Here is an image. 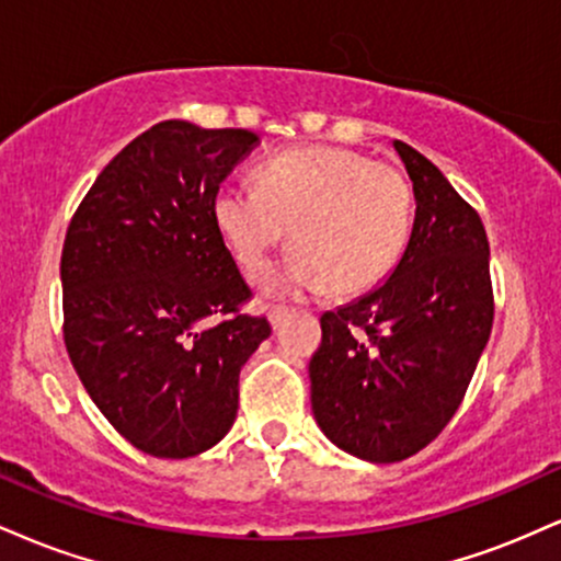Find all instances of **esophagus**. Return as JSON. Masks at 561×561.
Returning <instances> with one entry per match:
<instances>
[{"instance_id":"obj_1","label":"esophagus","mask_w":561,"mask_h":561,"mask_svg":"<svg viewBox=\"0 0 561 561\" xmlns=\"http://www.w3.org/2000/svg\"><path fill=\"white\" fill-rule=\"evenodd\" d=\"M289 313V308H285V306H272L268 308V321H272V327H279V321L285 319Z\"/></svg>"}]
</instances>
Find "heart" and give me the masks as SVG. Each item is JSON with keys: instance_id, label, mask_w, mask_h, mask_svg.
<instances>
[{"instance_id": "obj_1", "label": "heart", "mask_w": 561, "mask_h": 561, "mask_svg": "<svg viewBox=\"0 0 561 561\" xmlns=\"http://www.w3.org/2000/svg\"><path fill=\"white\" fill-rule=\"evenodd\" d=\"M218 234L244 272L287 237L293 255L261 279L268 295L371 287L403 253L411 186L398 169L343 147L311 145L266 160L261 186L227 182L214 197Z\"/></svg>"}]
</instances>
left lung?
Segmentation results:
<instances>
[{
  "label": "left lung",
  "mask_w": 561,
  "mask_h": 561,
  "mask_svg": "<svg viewBox=\"0 0 561 561\" xmlns=\"http://www.w3.org/2000/svg\"><path fill=\"white\" fill-rule=\"evenodd\" d=\"M414 186V227L382 285L321 317L308 364L313 420L375 465L433 443L459 409L493 327L491 248L437 165L392 141Z\"/></svg>",
  "instance_id": "left-lung-1"
}]
</instances>
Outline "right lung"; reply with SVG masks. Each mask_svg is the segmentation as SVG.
Returning <instances> with one entry per match:
<instances>
[{
    "label": "right lung",
    "instance_id": "obj_1",
    "mask_svg": "<svg viewBox=\"0 0 561 561\" xmlns=\"http://www.w3.org/2000/svg\"><path fill=\"white\" fill-rule=\"evenodd\" d=\"M259 141L163 121L102 169L62 244V332L76 375L134 448L186 459L229 433L240 369L272 327L214 221V197ZM227 316L224 322H214Z\"/></svg>",
    "mask_w": 561,
    "mask_h": 561
}]
</instances>
